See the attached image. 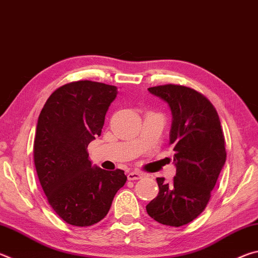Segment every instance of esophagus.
I'll list each match as a JSON object with an SVG mask.
<instances>
[{
    "mask_svg": "<svg viewBox=\"0 0 258 258\" xmlns=\"http://www.w3.org/2000/svg\"><path fill=\"white\" fill-rule=\"evenodd\" d=\"M143 176L145 175L140 172H131V173H128L127 178L130 181H134V180H140V178H142Z\"/></svg>",
    "mask_w": 258,
    "mask_h": 258,
    "instance_id": "obj_1",
    "label": "esophagus"
}]
</instances>
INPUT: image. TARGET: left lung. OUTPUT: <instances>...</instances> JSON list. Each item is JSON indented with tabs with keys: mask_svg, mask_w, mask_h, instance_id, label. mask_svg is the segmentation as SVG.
Wrapping results in <instances>:
<instances>
[{
	"mask_svg": "<svg viewBox=\"0 0 258 258\" xmlns=\"http://www.w3.org/2000/svg\"><path fill=\"white\" fill-rule=\"evenodd\" d=\"M148 91L171 109L169 146L175 152L176 175L172 183L157 177L159 192L147 213L160 224L178 228L207 206L226 159L223 131L215 108L197 91L174 84Z\"/></svg>",
	"mask_w": 258,
	"mask_h": 258,
	"instance_id": "obj_1",
	"label": "left lung"
}]
</instances>
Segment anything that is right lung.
<instances>
[{
	"instance_id": "right-lung-1",
	"label": "right lung",
	"mask_w": 258,
	"mask_h": 258,
	"mask_svg": "<svg viewBox=\"0 0 258 258\" xmlns=\"http://www.w3.org/2000/svg\"><path fill=\"white\" fill-rule=\"evenodd\" d=\"M117 87L78 81L60 86L43 107L34 141V163L42 189L66 223L90 226L107 215L127 176L121 169L93 166L87 146L101 135Z\"/></svg>"
}]
</instances>
